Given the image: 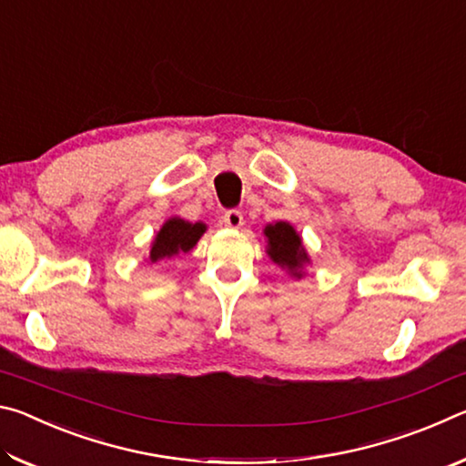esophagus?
Returning a JSON list of instances; mask_svg holds the SVG:
<instances>
[{"mask_svg": "<svg viewBox=\"0 0 466 466\" xmlns=\"http://www.w3.org/2000/svg\"><path fill=\"white\" fill-rule=\"evenodd\" d=\"M222 219H224V224H226L228 228H234V230H236V228H240V226L244 224V218H242V214H240L238 209H228Z\"/></svg>", "mask_w": 466, "mask_h": 466, "instance_id": "esophagus-1", "label": "esophagus"}]
</instances>
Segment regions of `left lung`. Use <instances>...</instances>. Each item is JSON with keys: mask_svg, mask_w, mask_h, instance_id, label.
Here are the masks:
<instances>
[{"mask_svg": "<svg viewBox=\"0 0 466 466\" xmlns=\"http://www.w3.org/2000/svg\"><path fill=\"white\" fill-rule=\"evenodd\" d=\"M265 236L269 238V255L275 263L289 267L294 275H302L299 273V267H302L309 257L302 248V240L296 234L294 228L286 222H278L265 228Z\"/></svg>", "mask_w": 466, "mask_h": 466, "instance_id": "left-lung-1", "label": "left lung"}]
</instances>
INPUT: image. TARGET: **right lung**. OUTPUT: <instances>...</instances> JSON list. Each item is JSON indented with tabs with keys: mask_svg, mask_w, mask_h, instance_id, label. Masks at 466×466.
Returning <instances> with one entry per match:
<instances>
[{
	"mask_svg": "<svg viewBox=\"0 0 466 466\" xmlns=\"http://www.w3.org/2000/svg\"><path fill=\"white\" fill-rule=\"evenodd\" d=\"M205 232L203 224H188L180 218H172L162 226V230L157 232L152 252H149V261H162L167 257H175L178 252H188L197 240L201 238Z\"/></svg>",
	"mask_w": 466,
	"mask_h": 466,
	"instance_id": "obj_1",
	"label": "right lung"
}]
</instances>
